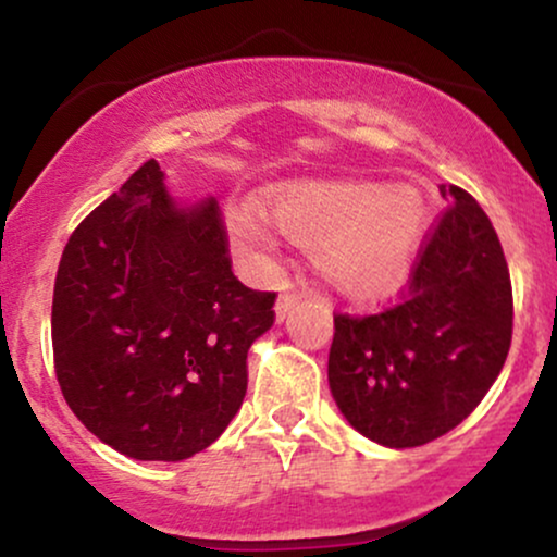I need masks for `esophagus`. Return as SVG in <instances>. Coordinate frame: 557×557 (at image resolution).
<instances>
[{
  "label": "esophagus",
  "instance_id": "obj_1",
  "mask_svg": "<svg viewBox=\"0 0 557 557\" xmlns=\"http://www.w3.org/2000/svg\"><path fill=\"white\" fill-rule=\"evenodd\" d=\"M300 304V296L298 293H285V296H280L277 306H274V314H277V322H285V317L290 314L293 309Z\"/></svg>",
  "mask_w": 557,
  "mask_h": 557
}]
</instances>
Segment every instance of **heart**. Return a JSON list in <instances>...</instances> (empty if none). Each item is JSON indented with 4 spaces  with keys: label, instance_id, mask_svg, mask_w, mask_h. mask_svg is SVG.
<instances>
[{
    "label": "heart",
    "instance_id": "heart-1",
    "mask_svg": "<svg viewBox=\"0 0 557 557\" xmlns=\"http://www.w3.org/2000/svg\"><path fill=\"white\" fill-rule=\"evenodd\" d=\"M261 214L274 235L311 253L324 283L354 304L395 296L432 225L430 198L408 183H290L267 198ZM227 230L243 257H267L272 235L257 214H230Z\"/></svg>",
    "mask_w": 557,
    "mask_h": 557
}]
</instances>
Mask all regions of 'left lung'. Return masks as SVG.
Instances as JSON below:
<instances>
[{"mask_svg": "<svg viewBox=\"0 0 557 557\" xmlns=\"http://www.w3.org/2000/svg\"><path fill=\"white\" fill-rule=\"evenodd\" d=\"M398 306L335 317L327 380L348 424L385 447H419L458 426L500 374L513 332L503 246L458 185Z\"/></svg>", "mask_w": 557, "mask_h": 557, "instance_id": "obj_1", "label": "left lung"}]
</instances>
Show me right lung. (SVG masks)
Segmentation results:
<instances>
[{"label": "right lung", "mask_w": 557, "mask_h": 557, "mask_svg": "<svg viewBox=\"0 0 557 557\" xmlns=\"http://www.w3.org/2000/svg\"><path fill=\"white\" fill-rule=\"evenodd\" d=\"M274 293L230 270L214 196L181 203L149 159L70 235L54 280L62 395L104 445L185 461L227 430Z\"/></svg>", "instance_id": "add662e5"}]
</instances>
